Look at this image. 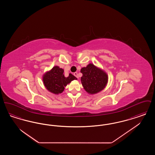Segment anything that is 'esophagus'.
<instances>
[{"mask_svg":"<svg viewBox=\"0 0 155 155\" xmlns=\"http://www.w3.org/2000/svg\"><path fill=\"white\" fill-rule=\"evenodd\" d=\"M74 75L75 77H76L77 78H78V73H77V72H75V73H74Z\"/></svg>","mask_w":155,"mask_h":155,"instance_id":"esophagus-1","label":"esophagus"}]
</instances>
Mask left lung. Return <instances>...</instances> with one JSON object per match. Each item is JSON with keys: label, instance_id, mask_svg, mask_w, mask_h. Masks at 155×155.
Returning <instances> with one entry per match:
<instances>
[{"label": "left lung", "instance_id": "8db88e82", "mask_svg": "<svg viewBox=\"0 0 155 155\" xmlns=\"http://www.w3.org/2000/svg\"><path fill=\"white\" fill-rule=\"evenodd\" d=\"M82 74L81 81L85 91L89 95H94L102 91L107 86L108 75L105 71L92 63L81 69Z\"/></svg>", "mask_w": 155, "mask_h": 155}]
</instances>
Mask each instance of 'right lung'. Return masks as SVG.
<instances>
[{"label":"right lung","instance_id":"add662e5","mask_svg":"<svg viewBox=\"0 0 155 155\" xmlns=\"http://www.w3.org/2000/svg\"><path fill=\"white\" fill-rule=\"evenodd\" d=\"M63 73L64 70L58 66L45 73L42 76V81L45 87L49 92L54 95H59L63 92L64 87L71 81L77 80L71 73L66 77Z\"/></svg>","mask_w":155,"mask_h":155}]
</instances>
